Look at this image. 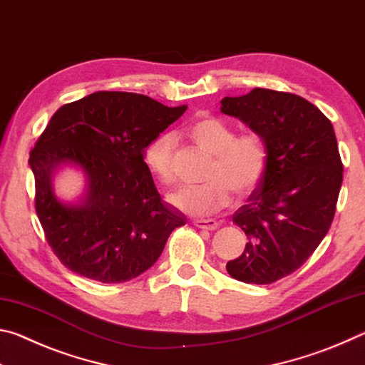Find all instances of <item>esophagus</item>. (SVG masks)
Listing matches in <instances>:
<instances>
[{
  "label": "esophagus",
  "instance_id": "34e87169",
  "mask_svg": "<svg viewBox=\"0 0 365 365\" xmlns=\"http://www.w3.org/2000/svg\"><path fill=\"white\" fill-rule=\"evenodd\" d=\"M193 224L200 228H205V230H215L219 227V222H215L214 219H196L193 220Z\"/></svg>",
  "mask_w": 365,
  "mask_h": 365
}]
</instances>
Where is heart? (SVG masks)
<instances>
[{
	"instance_id": "obj_1",
	"label": "heart",
	"mask_w": 365,
	"mask_h": 365,
	"mask_svg": "<svg viewBox=\"0 0 365 365\" xmlns=\"http://www.w3.org/2000/svg\"><path fill=\"white\" fill-rule=\"evenodd\" d=\"M188 137L197 146L212 154L207 182L183 187L169 196V202L178 211L195 217H206L225 209L232 193L243 196L257 187L267 169V146L257 133L235 137L230 123L214 115H201L185 127ZM174 148L170 133H159L146 145L143 160L150 174L163 185L174 182Z\"/></svg>"
}]
</instances>
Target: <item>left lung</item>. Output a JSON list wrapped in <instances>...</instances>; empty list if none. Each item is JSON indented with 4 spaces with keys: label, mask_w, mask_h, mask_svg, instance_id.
Instances as JSON below:
<instances>
[{
    "label": "left lung",
    "mask_w": 365,
    "mask_h": 365,
    "mask_svg": "<svg viewBox=\"0 0 365 365\" xmlns=\"http://www.w3.org/2000/svg\"><path fill=\"white\" fill-rule=\"evenodd\" d=\"M220 104L261 135L269 154L262 180L233 214L248 243L227 272L269 285L299 269L331 225L343 182L335 130L319 108L293 93L255 88Z\"/></svg>",
    "instance_id": "obj_1"
}]
</instances>
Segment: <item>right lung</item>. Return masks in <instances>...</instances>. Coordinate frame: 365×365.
Returning a JSON list of instances; mask_svg holds the SVG:
<instances>
[{"label":"right lung","instance_id":"add662e5","mask_svg":"<svg viewBox=\"0 0 365 365\" xmlns=\"http://www.w3.org/2000/svg\"><path fill=\"white\" fill-rule=\"evenodd\" d=\"M187 106L150 96L96 91L61 106L30 151L35 211L49 246L67 269L101 283H120L158 261L169 235L187 224L158 193L143 153ZM63 165L84 172L87 191L76 205L53 195Z\"/></svg>","mask_w":365,"mask_h":365}]
</instances>
